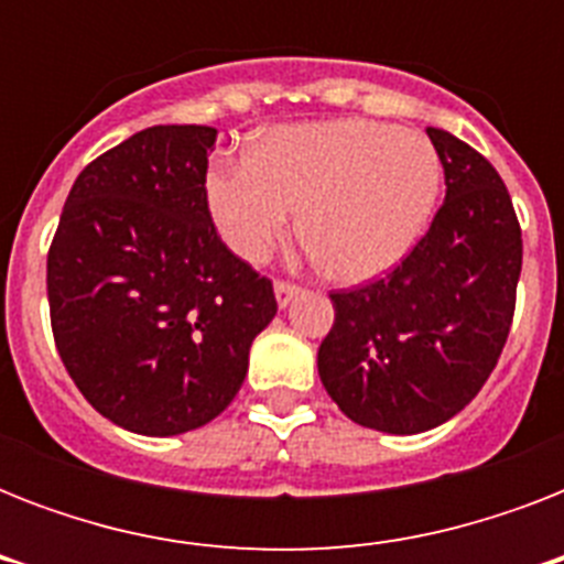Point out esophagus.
<instances>
[{
    "label": "esophagus",
    "mask_w": 564,
    "mask_h": 564,
    "mask_svg": "<svg viewBox=\"0 0 564 564\" xmlns=\"http://www.w3.org/2000/svg\"><path fill=\"white\" fill-rule=\"evenodd\" d=\"M295 295H299V286H295V283L274 281V299H278V307H286Z\"/></svg>",
    "instance_id": "1"
}]
</instances>
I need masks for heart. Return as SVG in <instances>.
Returning a JSON list of instances; mask_svg holds the SVG:
<instances>
[{
    "mask_svg": "<svg viewBox=\"0 0 564 564\" xmlns=\"http://www.w3.org/2000/svg\"><path fill=\"white\" fill-rule=\"evenodd\" d=\"M442 163L427 137L383 122L339 119L274 128L251 154L216 163L204 193L221 239L263 263L290 234L325 278L362 283L389 272L427 228Z\"/></svg>",
    "mask_w": 564,
    "mask_h": 564,
    "instance_id": "heart-1",
    "label": "heart"
}]
</instances>
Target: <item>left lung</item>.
<instances>
[{
    "instance_id": "left-lung-1",
    "label": "left lung",
    "mask_w": 564,
    "mask_h": 564,
    "mask_svg": "<svg viewBox=\"0 0 564 564\" xmlns=\"http://www.w3.org/2000/svg\"><path fill=\"white\" fill-rule=\"evenodd\" d=\"M445 202L392 272L330 292L334 327L318 377L362 427L424 433L465 410L507 345L521 278V225L498 170L442 128H427Z\"/></svg>"
}]
</instances>
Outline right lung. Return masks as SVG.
<instances>
[{
  "label": "right lung",
  "instance_id": "right-lung-1",
  "mask_svg": "<svg viewBox=\"0 0 564 564\" xmlns=\"http://www.w3.org/2000/svg\"><path fill=\"white\" fill-rule=\"evenodd\" d=\"M216 128L154 126L87 163L46 260L52 334L78 392L119 427L178 436L219 415L278 313L272 281L210 219Z\"/></svg>",
  "mask_w": 564,
  "mask_h": 564
}]
</instances>
